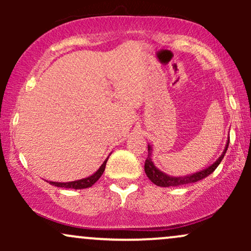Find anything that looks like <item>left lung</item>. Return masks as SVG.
Returning <instances> with one entry per match:
<instances>
[{
  "label": "left lung",
  "instance_id": "8db88e82",
  "mask_svg": "<svg viewBox=\"0 0 251 251\" xmlns=\"http://www.w3.org/2000/svg\"><path fill=\"white\" fill-rule=\"evenodd\" d=\"M229 140L227 139L226 148H224L223 152H222L221 157L216 160L215 163H212L211 165L208 166L206 169L201 170V171L195 172V174L186 175V176H179V177H175V176H169L165 172L160 171L157 166L154 165V163L152 162V148L151 145H148L149 150V155L145 160V174L149 177V179L154 183L157 186H162V188H171V186H179V185H185V184H191L196 183V181L204 179L205 177H208L210 174L215 171L216 168L220 165V163L223 159L224 154H226L227 146H229Z\"/></svg>",
  "mask_w": 251,
  "mask_h": 251
}]
</instances>
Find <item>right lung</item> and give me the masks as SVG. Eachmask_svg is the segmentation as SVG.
Listing matches in <instances>:
<instances>
[{
    "label": "right lung",
    "mask_w": 251,
    "mask_h": 251,
    "mask_svg": "<svg viewBox=\"0 0 251 251\" xmlns=\"http://www.w3.org/2000/svg\"><path fill=\"white\" fill-rule=\"evenodd\" d=\"M108 157H109V155H108ZM108 157L106 158L105 162L101 164V166H100V168L98 169L93 175L89 176V177L82 178V179L74 180V181H66V183H59V181H50V184H51V185H54V186H59V188H65V189L81 190V189L91 188V186L93 185V184L96 183V181L99 179L100 177H101V175L103 174V171H105L106 163H107Z\"/></svg>",
    "instance_id": "add662e5"
}]
</instances>
